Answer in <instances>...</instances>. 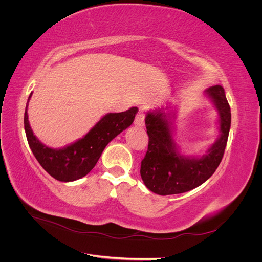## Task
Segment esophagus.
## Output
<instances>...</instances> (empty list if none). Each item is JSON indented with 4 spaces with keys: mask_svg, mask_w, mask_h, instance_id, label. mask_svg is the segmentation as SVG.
<instances>
[{
    "mask_svg": "<svg viewBox=\"0 0 262 262\" xmlns=\"http://www.w3.org/2000/svg\"><path fill=\"white\" fill-rule=\"evenodd\" d=\"M144 120H145V114L143 110H139V113L137 114V117L136 119H134V123H136V125L138 126H144Z\"/></svg>",
    "mask_w": 262,
    "mask_h": 262,
    "instance_id": "34e87169",
    "label": "esophagus"
}]
</instances>
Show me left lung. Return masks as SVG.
Instances as JSON below:
<instances>
[{
    "instance_id": "8db88e82",
    "label": "left lung",
    "mask_w": 262,
    "mask_h": 262,
    "mask_svg": "<svg viewBox=\"0 0 262 262\" xmlns=\"http://www.w3.org/2000/svg\"><path fill=\"white\" fill-rule=\"evenodd\" d=\"M205 93L219 112L220 138L208 149V154L200 158L179 154L172 139L171 112L166 113L162 108L147 113L148 146L140 172L144 185L152 192L161 195L187 192L207 181L219 167L231 128V108L222 86H212Z\"/></svg>"
}]
</instances>
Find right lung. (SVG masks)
<instances>
[{
  "label": "right lung",
  "mask_w": 262,
  "mask_h": 262,
  "mask_svg": "<svg viewBox=\"0 0 262 262\" xmlns=\"http://www.w3.org/2000/svg\"><path fill=\"white\" fill-rule=\"evenodd\" d=\"M30 97L31 94L28 101ZM28 101L24 116V125L31 152L50 176L64 182L86 176L95 167L109 142L129 128L138 113V108L132 107L122 113L107 114L84 138L63 148L54 149L42 144L34 136L28 121Z\"/></svg>",
  "instance_id": "1"
}]
</instances>
